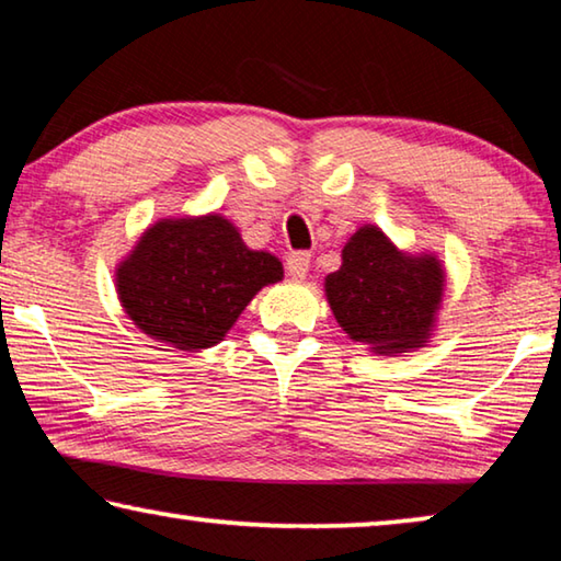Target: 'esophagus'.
Returning a JSON list of instances; mask_svg holds the SVG:
<instances>
[{
	"label": "esophagus",
	"mask_w": 561,
	"mask_h": 561,
	"mask_svg": "<svg viewBox=\"0 0 561 561\" xmlns=\"http://www.w3.org/2000/svg\"><path fill=\"white\" fill-rule=\"evenodd\" d=\"M311 270V254L309 252H291L287 257V272L294 279H307Z\"/></svg>",
	"instance_id": "1"
}]
</instances>
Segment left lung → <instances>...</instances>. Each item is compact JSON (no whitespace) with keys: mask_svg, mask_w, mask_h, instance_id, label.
I'll return each instance as SVG.
<instances>
[{"mask_svg":"<svg viewBox=\"0 0 561 561\" xmlns=\"http://www.w3.org/2000/svg\"><path fill=\"white\" fill-rule=\"evenodd\" d=\"M327 301L348 339L378 356L428 346L445 294L438 254L398 250L376 225H364L324 279Z\"/></svg>","mask_w":561,"mask_h":561,"instance_id":"1","label":"left lung"}]
</instances>
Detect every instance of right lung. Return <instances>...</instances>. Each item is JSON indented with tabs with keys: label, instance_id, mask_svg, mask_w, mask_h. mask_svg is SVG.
<instances>
[{
	"label": "right lung",
	"instance_id": "add662e5",
	"mask_svg": "<svg viewBox=\"0 0 561 561\" xmlns=\"http://www.w3.org/2000/svg\"><path fill=\"white\" fill-rule=\"evenodd\" d=\"M282 279V262L250 250L240 230L217 213L163 217L116 267L128 319L178 351L220 344L254 294Z\"/></svg>",
	"mask_w": 561,
	"mask_h": 561
}]
</instances>
